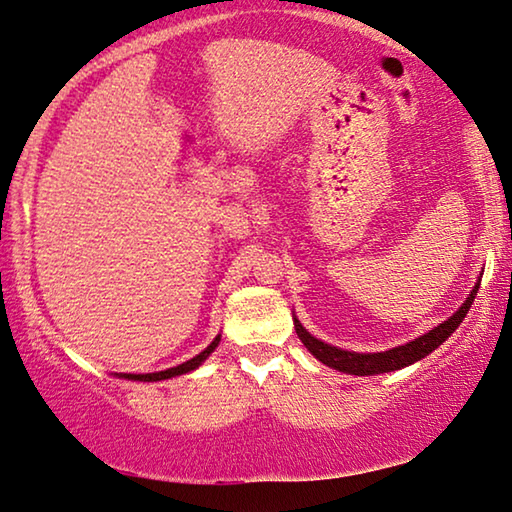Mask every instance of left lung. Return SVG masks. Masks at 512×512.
Segmentation results:
<instances>
[{
	"mask_svg": "<svg viewBox=\"0 0 512 512\" xmlns=\"http://www.w3.org/2000/svg\"><path fill=\"white\" fill-rule=\"evenodd\" d=\"M476 294H478V282L472 289V294H469L465 303L460 305V310L456 314L449 316V319L440 323L437 328H433L431 332H426V335L415 339V342L399 346V348H389V351H385V353L342 351V348L330 346L326 342H321V339L312 337L310 332L300 326L298 319H294V326H296V335L300 337V342L305 344L307 351H310L316 360H321L323 364H326V367H332V369L344 371V373H353V376H376V373H387V371L408 367V364L426 358L428 353H433L437 346L451 337V332H456L462 319L467 316L469 307H472Z\"/></svg>",
	"mask_w": 512,
	"mask_h": 512,
	"instance_id": "obj_1",
	"label": "left lung"
}]
</instances>
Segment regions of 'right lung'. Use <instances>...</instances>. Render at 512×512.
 <instances>
[{"instance_id": "1", "label": "right lung", "mask_w": 512, "mask_h": 512, "mask_svg": "<svg viewBox=\"0 0 512 512\" xmlns=\"http://www.w3.org/2000/svg\"><path fill=\"white\" fill-rule=\"evenodd\" d=\"M218 342H221V335H218L214 342L205 348V351H202L200 355H196V358L186 360L184 364H177V367H173V369L157 371V373H125L123 378H127V380H148V383H150V380H166V378H173V376H182V373H189V371H193L196 367H200V362L209 358V353L214 351V348L218 346Z\"/></svg>"}]
</instances>
